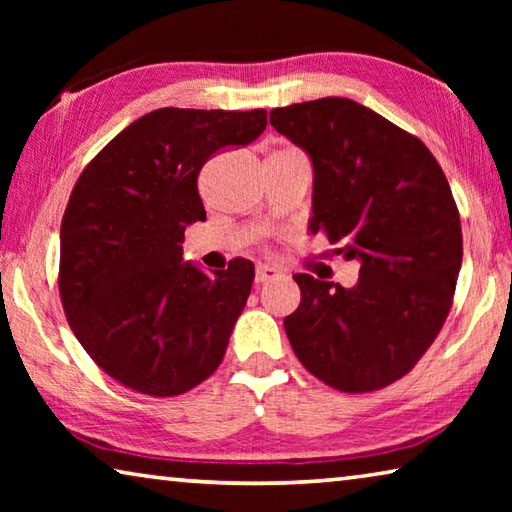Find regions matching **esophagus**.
<instances>
[{
    "label": "esophagus",
    "mask_w": 512,
    "mask_h": 512,
    "mask_svg": "<svg viewBox=\"0 0 512 512\" xmlns=\"http://www.w3.org/2000/svg\"><path fill=\"white\" fill-rule=\"evenodd\" d=\"M280 268L271 266V264H257V271H255V282L257 284H264L268 280H275V277H280Z\"/></svg>",
    "instance_id": "esophagus-1"
}]
</instances>
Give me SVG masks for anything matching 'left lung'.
Instances as JSON below:
<instances>
[{
    "mask_svg": "<svg viewBox=\"0 0 512 512\" xmlns=\"http://www.w3.org/2000/svg\"><path fill=\"white\" fill-rule=\"evenodd\" d=\"M271 126L314 167L309 230L361 266L350 289L293 275L289 343L325 384L377 391L418 363L452 307L463 262L452 189L418 137L352 99L275 108Z\"/></svg>",
    "mask_w": 512,
    "mask_h": 512,
    "instance_id": "obj_1",
    "label": "left lung"
}]
</instances>
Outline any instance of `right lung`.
<instances>
[{"mask_svg":"<svg viewBox=\"0 0 512 512\" xmlns=\"http://www.w3.org/2000/svg\"><path fill=\"white\" fill-rule=\"evenodd\" d=\"M264 128L266 110L160 108L83 169L60 225L58 287L74 336L119 384L171 397L219 368L255 266L232 259L207 275L180 244L205 221L203 164Z\"/></svg>","mask_w":512,"mask_h":512,"instance_id":"1","label":"right lung"}]
</instances>
